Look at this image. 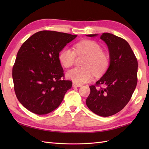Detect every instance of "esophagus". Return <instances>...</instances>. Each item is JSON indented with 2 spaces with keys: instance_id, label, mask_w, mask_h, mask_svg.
Returning a JSON list of instances; mask_svg holds the SVG:
<instances>
[{
  "instance_id": "34e87169",
  "label": "esophagus",
  "mask_w": 149,
  "mask_h": 149,
  "mask_svg": "<svg viewBox=\"0 0 149 149\" xmlns=\"http://www.w3.org/2000/svg\"><path fill=\"white\" fill-rule=\"evenodd\" d=\"M72 86L74 87H81L82 85L81 84H77L75 83H72Z\"/></svg>"
}]
</instances>
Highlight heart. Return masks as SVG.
Masks as SVG:
<instances>
[{"label":"heart","instance_id":"obj_1","mask_svg":"<svg viewBox=\"0 0 149 149\" xmlns=\"http://www.w3.org/2000/svg\"><path fill=\"white\" fill-rule=\"evenodd\" d=\"M78 54H86L88 58L83 64L84 67H75L66 73V77L77 84H82L91 80L94 73L97 75L103 74L109 66L108 57L103 52L99 43L91 40H84L75 45ZM76 53L68 47L63 48L59 52V59L65 68L74 65Z\"/></svg>","mask_w":149,"mask_h":149}]
</instances>
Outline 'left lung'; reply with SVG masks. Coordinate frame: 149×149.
Listing matches in <instances>:
<instances>
[{"instance_id":"left-lung-1","label":"left lung","mask_w":149,"mask_h":149,"mask_svg":"<svg viewBox=\"0 0 149 149\" xmlns=\"http://www.w3.org/2000/svg\"><path fill=\"white\" fill-rule=\"evenodd\" d=\"M100 39L108 47L109 65L95 84L90 86L86 103L93 113L107 117L119 112L130 100L137 84L138 61L125 40L108 33H103Z\"/></svg>"}]
</instances>
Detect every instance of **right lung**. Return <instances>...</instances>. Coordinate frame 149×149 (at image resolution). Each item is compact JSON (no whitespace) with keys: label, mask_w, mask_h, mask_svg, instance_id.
Segmentation results:
<instances>
[{"label":"right lung","mask_w":149,"mask_h":149,"mask_svg":"<svg viewBox=\"0 0 149 149\" xmlns=\"http://www.w3.org/2000/svg\"><path fill=\"white\" fill-rule=\"evenodd\" d=\"M77 35L52 31H39L19 49L13 67L15 92L30 111L46 115L63 101L72 83L66 81L59 54Z\"/></svg>","instance_id":"add662e5"}]
</instances>
